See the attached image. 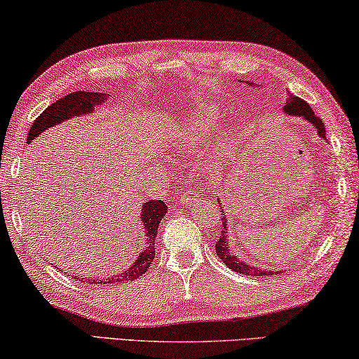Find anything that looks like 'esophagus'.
I'll return each instance as SVG.
<instances>
[{"label":"esophagus","mask_w":359,"mask_h":359,"mask_svg":"<svg viewBox=\"0 0 359 359\" xmlns=\"http://www.w3.org/2000/svg\"><path fill=\"white\" fill-rule=\"evenodd\" d=\"M196 196H198V191L194 189V187H189V189L184 191V195H182L180 201H189L190 203V201L196 200Z\"/></svg>","instance_id":"esophagus-1"}]
</instances>
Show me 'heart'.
<instances>
[{
    "mask_svg": "<svg viewBox=\"0 0 359 359\" xmlns=\"http://www.w3.org/2000/svg\"><path fill=\"white\" fill-rule=\"evenodd\" d=\"M219 122V111L214 106H206L201 111L191 112L174 126L172 133L175 143L182 148H190L203 138L212 135Z\"/></svg>",
    "mask_w": 359,
    "mask_h": 359,
    "instance_id": "heart-1",
    "label": "heart"
}]
</instances>
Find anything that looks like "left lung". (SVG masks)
Returning <instances> with one entry per match:
<instances>
[{"label": "left lung", "mask_w": 359, "mask_h": 359, "mask_svg": "<svg viewBox=\"0 0 359 359\" xmlns=\"http://www.w3.org/2000/svg\"><path fill=\"white\" fill-rule=\"evenodd\" d=\"M287 114H292V116H299V117H304V119L311 122V124L318 128V133L319 137L325 138V128H324V122L320 121V117H318L314 114V111L311 109V106H309L306 101L298 98L295 95H290L288 93V98H287V104L285 108ZM222 217V231L219 233V240L216 243V253L221 261H224V264H226L229 269H232L235 272H238V274H247V276H272V274H280V271H266V269H259V267L256 266H248V263H243L242 259H238L237 256H233L231 253V247H229V237H227V219L226 216H221ZM283 272V271H282Z\"/></svg>", "instance_id": "left-lung-1"}]
</instances>
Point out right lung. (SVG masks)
I'll return each instance as SVG.
<instances>
[{
	"label": "right lung",
	"instance_id": "1",
	"mask_svg": "<svg viewBox=\"0 0 359 359\" xmlns=\"http://www.w3.org/2000/svg\"><path fill=\"white\" fill-rule=\"evenodd\" d=\"M108 96L109 95L100 92H74L71 95H66L62 96V98L56 100L55 103L48 106V108L34 121V126L30 127L29 135H27V143L35 140V137L40 135L43 130L60 124L62 121L71 119L72 116L88 114V112L93 111V106L101 104ZM165 212H168V206H165V203L163 200L147 201L142 208V219L143 222H145L147 245L140 256H138L132 267H128L127 271L121 272L119 276L106 277V279H93V282L103 283V285H112V283L132 282L145 274L148 267L153 263L154 255H156L154 253V238L158 237V224L161 222Z\"/></svg>",
	"mask_w": 359,
	"mask_h": 359
}]
</instances>
